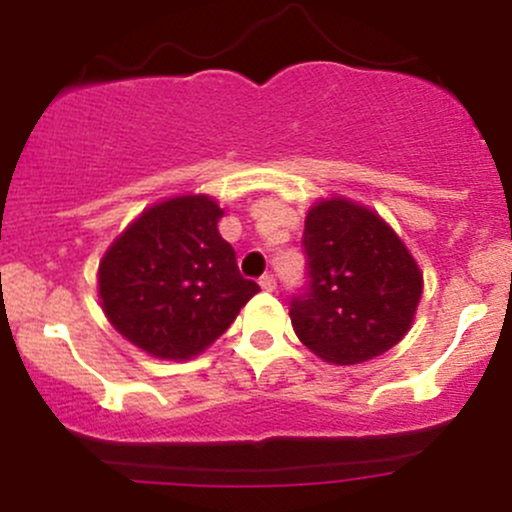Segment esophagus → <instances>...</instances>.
I'll return each mask as SVG.
<instances>
[{"mask_svg":"<svg viewBox=\"0 0 512 512\" xmlns=\"http://www.w3.org/2000/svg\"><path fill=\"white\" fill-rule=\"evenodd\" d=\"M260 286L264 291H274L276 289V279H274V274H264L262 279H260Z\"/></svg>","mask_w":512,"mask_h":512,"instance_id":"34e87169","label":"esophagus"}]
</instances>
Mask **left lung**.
Here are the masks:
<instances>
[{"label":"left lung","instance_id":"1","mask_svg":"<svg viewBox=\"0 0 512 512\" xmlns=\"http://www.w3.org/2000/svg\"><path fill=\"white\" fill-rule=\"evenodd\" d=\"M308 289L291 301L298 339L334 366H354L402 342L424 274L402 238L363 204L320 199L305 216Z\"/></svg>","mask_w":512,"mask_h":512}]
</instances>
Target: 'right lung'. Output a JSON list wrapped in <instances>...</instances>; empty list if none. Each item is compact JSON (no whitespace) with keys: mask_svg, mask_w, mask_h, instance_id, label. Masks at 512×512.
<instances>
[{"mask_svg":"<svg viewBox=\"0 0 512 512\" xmlns=\"http://www.w3.org/2000/svg\"><path fill=\"white\" fill-rule=\"evenodd\" d=\"M223 209L180 195L144 209L98 264V296L110 325L149 356L185 361L231 327L260 291L238 272L221 238Z\"/></svg>","mask_w":512,"mask_h":512,"instance_id":"obj_1","label":"right lung"}]
</instances>
